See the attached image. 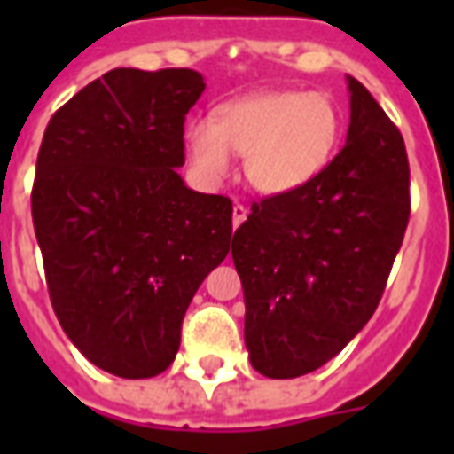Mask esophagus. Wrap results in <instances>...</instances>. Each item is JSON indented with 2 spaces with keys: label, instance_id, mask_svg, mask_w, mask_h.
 <instances>
[{
  "label": "esophagus",
  "instance_id": "obj_1",
  "mask_svg": "<svg viewBox=\"0 0 454 454\" xmlns=\"http://www.w3.org/2000/svg\"><path fill=\"white\" fill-rule=\"evenodd\" d=\"M245 219H247V207L240 205V202H235V207H233V228L240 226Z\"/></svg>",
  "mask_w": 454,
  "mask_h": 454
}]
</instances>
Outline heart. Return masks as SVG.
Instances as JSON below:
<instances>
[{"label": "heart", "mask_w": 454, "mask_h": 454, "mask_svg": "<svg viewBox=\"0 0 454 454\" xmlns=\"http://www.w3.org/2000/svg\"><path fill=\"white\" fill-rule=\"evenodd\" d=\"M341 138V115L330 96L266 91L221 106L214 122H192L185 144L192 164L223 176L231 155H245V178L262 195L280 198L316 181Z\"/></svg>", "instance_id": "obj_1"}]
</instances>
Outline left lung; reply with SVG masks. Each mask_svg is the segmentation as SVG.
<instances>
[{"mask_svg": "<svg viewBox=\"0 0 454 454\" xmlns=\"http://www.w3.org/2000/svg\"><path fill=\"white\" fill-rule=\"evenodd\" d=\"M346 145L301 191L266 198L233 235L245 346L256 372L301 377L332 360L372 317L410 219L401 131L346 77Z\"/></svg>", "mask_w": 454, "mask_h": 454, "instance_id": "left-lung-1", "label": "left lung"}]
</instances>
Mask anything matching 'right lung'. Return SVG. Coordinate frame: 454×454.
Here are the masks:
<instances>
[{"instance_id": "add662e5", "label": "right lung", "mask_w": 454, "mask_h": 454, "mask_svg": "<svg viewBox=\"0 0 454 454\" xmlns=\"http://www.w3.org/2000/svg\"><path fill=\"white\" fill-rule=\"evenodd\" d=\"M202 91L188 67H115L49 120L39 148L32 223L53 310L84 358L124 380L174 363L185 309L231 249V200L176 171Z\"/></svg>"}]
</instances>
